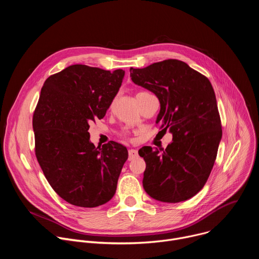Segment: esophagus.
<instances>
[{
	"label": "esophagus",
	"mask_w": 259,
	"mask_h": 259,
	"mask_svg": "<svg viewBox=\"0 0 259 259\" xmlns=\"http://www.w3.org/2000/svg\"><path fill=\"white\" fill-rule=\"evenodd\" d=\"M138 156V152L136 150H129V161L133 160Z\"/></svg>",
	"instance_id": "obj_1"
}]
</instances>
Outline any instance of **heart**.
I'll return each mask as SVG.
<instances>
[{
	"instance_id": "1",
	"label": "heart",
	"mask_w": 259,
	"mask_h": 259,
	"mask_svg": "<svg viewBox=\"0 0 259 259\" xmlns=\"http://www.w3.org/2000/svg\"><path fill=\"white\" fill-rule=\"evenodd\" d=\"M144 93H146V92H139L137 95H139V94H144ZM122 136H123V137H126V136H127V132H123V133H122Z\"/></svg>"
}]
</instances>
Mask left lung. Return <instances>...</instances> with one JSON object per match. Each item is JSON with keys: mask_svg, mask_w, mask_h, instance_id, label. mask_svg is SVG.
Here are the masks:
<instances>
[{"mask_svg": "<svg viewBox=\"0 0 259 259\" xmlns=\"http://www.w3.org/2000/svg\"><path fill=\"white\" fill-rule=\"evenodd\" d=\"M130 77L158 97L161 109L156 123L173 136L165 150H139L146 164L143 189L157 201H187L205 186L223 136L213 87L202 73L177 59L131 67Z\"/></svg>", "mask_w": 259, "mask_h": 259, "instance_id": "obj_1", "label": "left lung"}]
</instances>
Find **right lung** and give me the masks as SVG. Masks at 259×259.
I'll list each match as a JSON object with an SVG mask.
<instances>
[{"instance_id": "right-lung-1", "label": "right lung", "mask_w": 259, "mask_h": 259, "mask_svg": "<svg viewBox=\"0 0 259 259\" xmlns=\"http://www.w3.org/2000/svg\"><path fill=\"white\" fill-rule=\"evenodd\" d=\"M124 76L123 69L73 64L42 87L32 117L35 157L52 189L71 205L97 207L116 193L128 151L115 141L96 149L88 130L105 116Z\"/></svg>"}]
</instances>
